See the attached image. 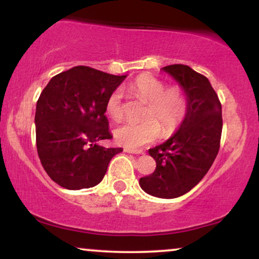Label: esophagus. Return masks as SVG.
<instances>
[{
    "label": "esophagus",
    "mask_w": 259,
    "mask_h": 259,
    "mask_svg": "<svg viewBox=\"0 0 259 259\" xmlns=\"http://www.w3.org/2000/svg\"><path fill=\"white\" fill-rule=\"evenodd\" d=\"M124 151L127 153H134V154H144V151L142 150H134V148H124Z\"/></svg>",
    "instance_id": "34e87169"
}]
</instances>
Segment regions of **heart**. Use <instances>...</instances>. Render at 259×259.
Wrapping results in <instances>:
<instances>
[{
	"mask_svg": "<svg viewBox=\"0 0 259 259\" xmlns=\"http://www.w3.org/2000/svg\"><path fill=\"white\" fill-rule=\"evenodd\" d=\"M127 89L136 99L145 102L140 113V121H129L114 130L118 144L126 147H140L150 144L159 136L171 135L186 113L187 100L183 89L178 85L165 86L158 78L142 74L127 84ZM106 113L113 120L123 119L124 107L121 91L113 90L106 100Z\"/></svg>",
	"mask_w": 259,
	"mask_h": 259,
	"instance_id": "obj_1",
	"label": "heart"
}]
</instances>
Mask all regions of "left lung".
I'll list each match as a JSON object with an SVG mask.
<instances>
[{
	"label": "left lung",
	"instance_id": "1",
	"mask_svg": "<svg viewBox=\"0 0 259 259\" xmlns=\"http://www.w3.org/2000/svg\"><path fill=\"white\" fill-rule=\"evenodd\" d=\"M162 69L185 92L186 114L170 139L148 150L156 169L140 179V186L148 195L175 198L197 185L214 162L221 147L222 105L209 80L189 65L171 64Z\"/></svg>",
	"mask_w": 259,
	"mask_h": 259
}]
</instances>
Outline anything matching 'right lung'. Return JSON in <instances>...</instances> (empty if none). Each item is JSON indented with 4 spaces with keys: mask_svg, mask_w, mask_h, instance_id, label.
<instances>
[{
    "mask_svg": "<svg viewBox=\"0 0 259 259\" xmlns=\"http://www.w3.org/2000/svg\"><path fill=\"white\" fill-rule=\"evenodd\" d=\"M125 76L78 65L53 76L41 92L35 113L37 154L59 186L80 190L97 185L113 156L123 151L99 142L112 139L106 100Z\"/></svg>",
    "mask_w": 259,
    "mask_h": 259,
    "instance_id": "1",
    "label": "right lung"
}]
</instances>
